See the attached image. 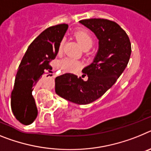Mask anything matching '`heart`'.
<instances>
[{"instance_id": "b5f03b06", "label": "heart", "mask_w": 151, "mask_h": 151, "mask_svg": "<svg viewBox=\"0 0 151 151\" xmlns=\"http://www.w3.org/2000/svg\"><path fill=\"white\" fill-rule=\"evenodd\" d=\"M74 36L77 39V41L81 43V45L84 49H89L93 45L94 38L88 30L84 29H77L74 32ZM64 44H65V39H62L60 42L59 46H58V52L59 53H61L63 51ZM80 65H81V62L79 61L74 59V58H65L60 63V66H61V69L67 72L74 71L79 68Z\"/></svg>"}]
</instances>
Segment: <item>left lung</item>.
Here are the masks:
<instances>
[{
    "instance_id": "1",
    "label": "left lung",
    "mask_w": 151,
    "mask_h": 151,
    "mask_svg": "<svg viewBox=\"0 0 151 151\" xmlns=\"http://www.w3.org/2000/svg\"><path fill=\"white\" fill-rule=\"evenodd\" d=\"M99 39V50L91 65L83 68L84 81L73 74L55 78V92L61 97L79 105L91 103L113 86L123 73L132 53L130 39L124 29L112 20L100 18L82 19Z\"/></svg>"
}]
</instances>
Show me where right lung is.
I'll return each instance as SVG.
<instances>
[{
	"mask_svg": "<svg viewBox=\"0 0 151 151\" xmlns=\"http://www.w3.org/2000/svg\"><path fill=\"white\" fill-rule=\"evenodd\" d=\"M68 28V25L63 23L44 30L29 45L21 61L10 101L14 116L23 124H32L37 117L32 91L46 70L52 68L49 63L55 58Z\"/></svg>",
	"mask_w": 151,
	"mask_h": 151,
	"instance_id": "right-lung-1",
	"label": "right lung"
}]
</instances>
